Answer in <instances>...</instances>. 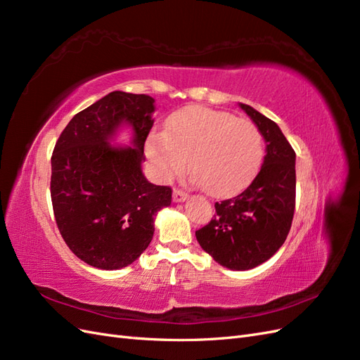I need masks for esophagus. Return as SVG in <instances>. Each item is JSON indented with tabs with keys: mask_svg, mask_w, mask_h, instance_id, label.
I'll list each match as a JSON object with an SVG mask.
<instances>
[{
	"mask_svg": "<svg viewBox=\"0 0 360 360\" xmlns=\"http://www.w3.org/2000/svg\"><path fill=\"white\" fill-rule=\"evenodd\" d=\"M189 197V193L188 192H184V191H181V189H174V193H172V200L176 201V202H181V201H184Z\"/></svg>",
	"mask_w": 360,
	"mask_h": 360,
	"instance_id": "1",
	"label": "esophagus"
}]
</instances>
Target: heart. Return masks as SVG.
<instances>
[{
  "instance_id": "heart-1",
  "label": "heart",
  "mask_w": 360,
  "mask_h": 360,
  "mask_svg": "<svg viewBox=\"0 0 360 360\" xmlns=\"http://www.w3.org/2000/svg\"><path fill=\"white\" fill-rule=\"evenodd\" d=\"M264 144L259 129L246 118L205 106H188L172 114L167 132L147 139V156L165 180L184 167L210 195L242 189L254 177Z\"/></svg>"
}]
</instances>
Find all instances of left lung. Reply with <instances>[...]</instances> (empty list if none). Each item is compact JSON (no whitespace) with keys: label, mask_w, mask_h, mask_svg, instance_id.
Returning <instances> with one entry per match:
<instances>
[{"label":"left lung","mask_w":360,"mask_h":360,"mask_svg":"<svg viewBox=\"0 0 360 360\" xmlns=\"http://www.w3.org/2000/svg\"><path fill=\"white\" fill-rule=\"evenodd\" d=\"M266 139L263 167L236 197L214 202L212 221L195 231L216 263L249 270L274 257L290 233L296 207V153L275 122L240 103Z\"/></svg>","instance_id":"obj_1"}]
</instances>
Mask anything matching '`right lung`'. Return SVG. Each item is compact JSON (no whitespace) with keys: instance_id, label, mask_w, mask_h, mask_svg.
<instances>
[{"instance_id":"1","label":"right lung","mask_w":360,"mask_h":360,"mask_svg":"<svg viewBox=\"0 0 360 360\" xmlns=\"http://www.w3.org/2000/svg\"><path fill=\"white\" fill-rule=\"evenodd\" d=\"M153 103L146 94L112 91L76 114L53 147V216L69 249L93 267L132 264L153 238L156 212L171 204L172 189L141 171ZM123 121L134 127L135 148L107 143Z\"/></svg>"}]
</instances>
